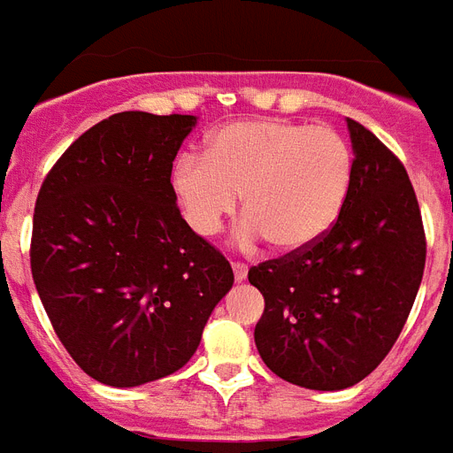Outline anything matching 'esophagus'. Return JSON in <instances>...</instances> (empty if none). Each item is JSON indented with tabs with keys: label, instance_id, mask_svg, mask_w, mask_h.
<instances>
[{
	"label": "esophagus",
	"instance_id": "1",
	"mask_svg": "<svg viewBox=\"0 0 453 453\" xmlns=\"http://www.w3.org/2000/svg\"><path fill=\"white\" fill-rule=\"evenodd\" d=\"M231 269H234V278H236L238 283H241V280H245V278H248V266H245V264L231 262Z\"/></svg>",
	"mask_w": 453,
	"mask_h": 453
}]
</instances>
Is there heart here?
Segmentation results:
<instances>
[{
  "label": "heart",
  "mask_w": 453,
  "mask_h": 453,
  "mask_svg": "<svg viewBox=\"0 0 453 453\" xmlns=\"http://www.w3.org/2000/svg\"><path fill=\"white\" fill-rule=\"evenodd\" d=\"M353 182V150L327 126L288 119L234 121L205 140L203 158L184 154L170 170V189L198 236H212L234 215L241 194L245 219L238 241L266 238L278 252L318 243L342 215Z\"/></svg>",
  "instance_id": "heart-1"
}]
</instances>
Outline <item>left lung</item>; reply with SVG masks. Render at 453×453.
I'll return each instance as SVG.
<instances>
[{"instance_id":"1","label":"left lung","mask_w":453,"mask_h":453,"mask_svg":"<svg viewBox=\"0 0 453 453\" xmlns=\"http://www.w3.org/2000/svg\"><path fill=\"white\" fill-rule=\"evenodd\" d=\"M353 182L318 243L252 266L264 295L255 327L273 374L311 390L356 386L403 332L426 266V234L400 158L353 119Z\"/></svg>"}]
</instances>
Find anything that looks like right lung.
<instances>
[{"label": "right lung", "instance_id": "add662e5", "mask_svg": "<svg viewBox=\"0 0 453 453\" xmlns=\"http://www.w3.org/2000/svg\"><path fill=\"white\" fill-rule=\"evenodd\" d=\"M194 126L189 114H114L74 140L39 189V299L74 363L114 388L189 363L234 285L231 264L191 231L170 189Z\"/></svg>", "mask_w": 453, "mask_h": 453}]
</instances>
